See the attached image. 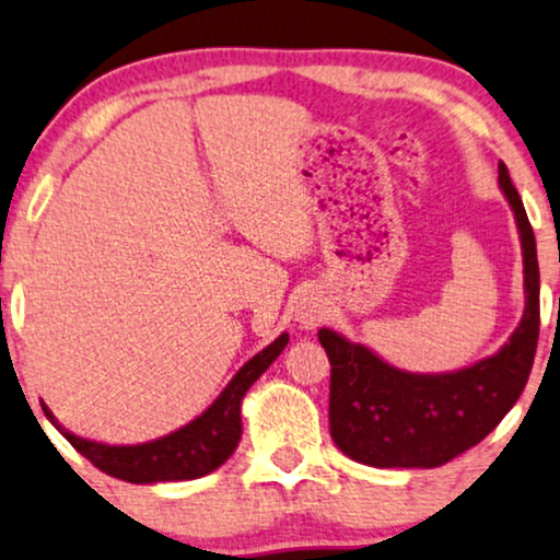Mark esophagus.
<instances>
[{
    "label": "esophagus",
    "instance_id": "esophagus-1",
    "mask_svg": "<svg viewBox=\"0 0 560 560\" xmlns=\"http://www.w3.org/2000/svg\"><path fill=\"white\" fill-rule=\"evenodd\" d=\"M296 320L302 323V328H315L323 320V304L315 300H304L296 307Z\"/></svg>",
    "mask_w": 560,
    "mask_h": 560
}]
</instances>
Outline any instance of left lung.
I'll use <instances>...</instances> for the list:
<instances>
[{"instance_id":"8db88e82","label":"left lung","mask_w":560,"mask_h":560,"mask_svg":"<svg viewBox=\"0 0 560 560\" xmlns=\"http://www.w3.org/2000/svg\"><path fill=\"white\" fill-rule=\"evenodd\" d=\"M499 183L525 250L527 307L497 357L452 374H408L338 332H317L330 359V436L357 463L439 468L491 434L525 390L540 332V268L533 224L504 162Z\"/></svg>"}]
</instances>
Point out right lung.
<instances>
[{
	"label": "right lung",
	"mask_w": 560,
	"mask_h": 560,
	"mask_svg": "<svg viewBox=\"0 0 560 560\" xmlns=\"http://www.w3.org/2000/svg\"><path fill=\"white\" fill-rule=\"evenodd\" d=\"M289 341L287 332H281L271 346L247 362L240 370L224 393L219 395L207 413L198 416L188 427L173 434L154 439V442L137 444V447H108V444L88 442L69 434L67 429L56 427L67 436V442L88 457L97 470L108 472L113 478L129 480V483H160V480H194L217 470L219 465L228 463L235 452L240 434H243V421H240V402H243L247 387L264 374L273 359L284 351ZM44 413L54 421L51 410L44 406Z\"/></svg>",
	"instance_id": "right-lung-1"
}]
</instances>
